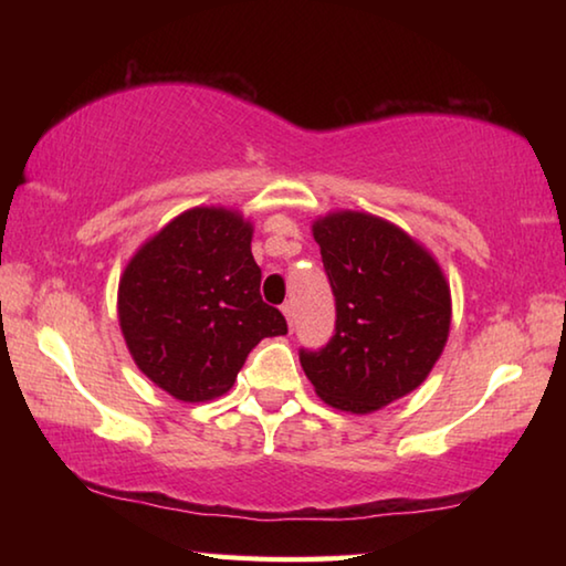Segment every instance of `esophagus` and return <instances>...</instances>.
Listing matches in <instances>:
<instances>
[{"label":"esophagus","mask_w":566,"mask_h":566,"mask_svg":"<svg viewBox=\"0 0 566 566\" xmlns=\"http://www.w3.org/2000/svg\"><path fill=\"white\" fill-rule=\"evenodd\" d=\"M282 312H284V317H286V324H290V329H294V306L286 302V304H282Z\"/></svg>","instance_id":"obj_1"}]
</instances>
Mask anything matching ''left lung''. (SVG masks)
I'll return each instance as SVG.
<instances>
[{
  "label": "left lung",
  "instance_id": "8db88e82",
  "mask_svg": "<svg viewBox=\"0 0 566 566\" xmlns=\"http://www.w3.org/2000/svg\"><path fill=\"white\" fill-rule=\"evenodd\" d=\"M334 294L332 339L300 349L327 405L367 415L419 387L444 349L452 302L439 264L385 219L337 212L314 222Z\"/></svg>",
  "mask_w": 566,
  "mask_h": 566
}]
</instances>
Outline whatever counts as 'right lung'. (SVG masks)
<instances>
[{"label": "right lung", "mask_w": 566, "mask_h": 566, "mask_svg": "<svg viewBox=\"0 0 566 566\" xmlns=\"http://www.w3.org/2000/svg\"><path fill=\"white\" fill-rule=\"evenodd\" d=\"M260 282L242 217L197 207L171 219L119 282V324L137 367L181 401L224 395L256 344L286 334Z\"/></svg>", "instance_id": "1"}]
</instances>
